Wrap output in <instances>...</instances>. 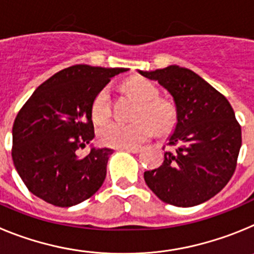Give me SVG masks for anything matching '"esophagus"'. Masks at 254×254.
<instances>
[{
  "label": "esophagus",
  "instance_id": "1",
  "mask_svg": "<svg viewBox=\"0 0 254 254\" xmlns=\"http://www.w3.org/2000/svg\"><path fill=\"white\" fill-rule=\"evenodd\" d=\"M123 150H126V151H129V152H133V154H137V152L142 151V149H141V147H125Z\"/></svg>",
  "mask_w": 254,
  "mask_h": 254
}]
</instances>
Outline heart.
Returning <instances> with one entry per match:
<instances>
[{"label":"heart","instance_id":"heart-1","mask_svg":"<svg viewBox=\"0 0 254 254\" xmlns=\"http://www.w3.org/2000/svg\"><path fill=\"white\" fill-rule=\"evenodd\" d=\"M126 90L140 103L136 112V122L126 125L121 122H109L99 129L98 137L105 146L136 147L149 140L154 131L167 133L176 126L177 109L168 100L159 99V90L151 81L136 77L126 84ZM93 120L103 123L109 120L112 105L109 102V91L103 89L95 96L91 108Z\"/></svg>","mask_w":254,"mask_h":254}]
</instances>
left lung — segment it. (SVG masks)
Instances as JSON below:
<instances>
[{"instance_id": "left-lung-1", "label": "left lung", "mask_w": 254, "mask_h": 254, "mask_svg": "<svg viewBox=\"0 0 254 254\" xmlns=\"http://www.w3.org/2000/svg\"><path fill=\"white\" fill-rule=\"evenodd\" d=\"M173 96L177 126L156 169L143 173L147 187L165 203L190 207L223 190L237 168L241 125L225 96L190 69L173 64L138 71Z\"/></svg>"}]
</instances>
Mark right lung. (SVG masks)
Instances as JSON below:
<instances>
[{
    "label": "right lung",
    "instance_id": "obj_1",
    "mask_svg": "<svg viewBox=\"0 0 254 254\" xmlns=\"http://www.w3.org/2000/svg\"><path fill=\"white\" fill-rule=\"evenodd\" d=\"M127 68L75 64L49 77L17 113L12 127V160L31 193L58 207L90 198L102 187L112 149L91 147V108L111 77Z\"/></svg>",
    "mask_w": 254,
    "mask_h": 254
}]
</instances>
